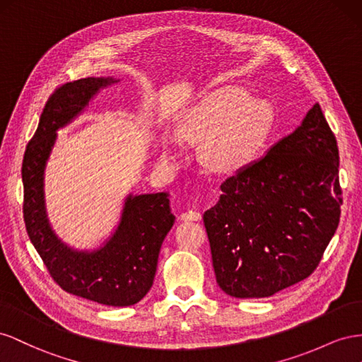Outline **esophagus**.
<instances>
[{"label": "esophagus", "mask_w": 362, "mask_h": 362, "mask_svg": "<svg viewBox=\"0 0 362 362\" xmlns=\"http://www.w3.org/2000/svg\"><path fill=\"white\" fill-rule=\"evenodd\" d=\"M202 218V214L197 209H189L182 214V220L185 221H199Z\"/></svg>", "instance_id": "esophagus-1"}]
</instances>
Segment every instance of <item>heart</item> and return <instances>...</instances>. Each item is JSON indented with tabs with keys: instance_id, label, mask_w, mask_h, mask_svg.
Listing matches in <instances>:
<instances>
[{
	"instance_id": "1",
	"label": "heart",
	"mask_w": 362,
	"mask_h": 362,
	"mask_svg": "<svg viewBox=\"0 0 362 362\" xmlns=\"http://www.w3.org/2000/svg\"><path fill=\"white\" fill-rule=\"evenodd\" d=\"M273 124V109L265 100L252 98L238 86L214 92L185 113L177 124V138L165 136V160L185 156L183 142H203V159L218 171L238 170L261 150Z\"/></svg>"
}]
</instances>
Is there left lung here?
I'll use <instances>...</instances> for the list:
<instances>
[{
	"instance_id": "1",
	"label": "left lung",
	"mask_w": 362,
	"mask_h": 362,
	"mask_svg": "<svg viewBox=\"0 0 362 362\" xmlns=\"http://www.w3.org/2000/svg\"><path fill=\"white\" fill-rule=\"evenodd\" d=\"M338 167L335 135L315 105L294 133L221 183L203 223L226 294L268 297L314 273L341 215Z\"/></svg>"
}]
</instances>
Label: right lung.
<instances>
[{
  "label": "right lung",
  "mask_w": 362,
  "mask_h": 362,
  "mask_svg": "<svg viewBox=\"0 0 362 362\" xmlns=\"http://www.w3.org/2000/svg\"><path fill=\"white\" fill-rule=\"evenodd\" d=\"M112 78H81L56 88L23 160L24 221L28 238L62 290L107 306L138 303L153 285L165 236L174 224L168 192L129 195L117 232L95 252H74L51 230L44 203V170L56 132L85 109Z\"/></svg>",
  "instance_id": "1"
}]
</instances>
